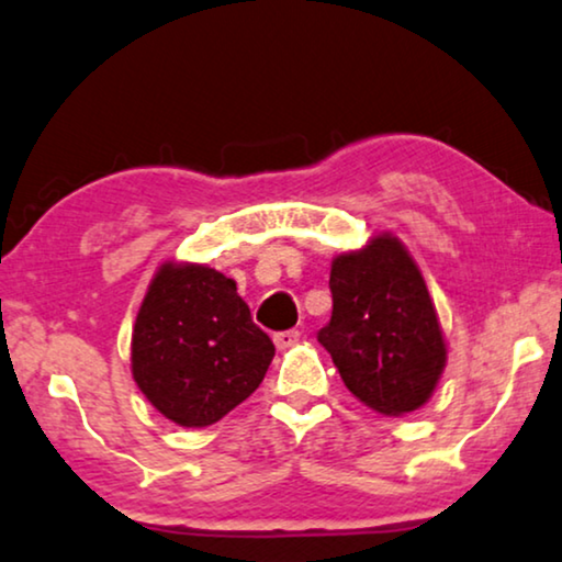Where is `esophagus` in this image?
Listing matches in <instances>:
<instances>
[{
  "instance_id": "1",
  "label": "esophagus",
  "mask_w": 562,
  "mask_h": 562,
  "mask_svg": "<svg viewBox=\"0 0 562 562\" xmlns=\"http://www.w3.org/2000/svg\"><path fill=\"white\" fill-rule=\"evenodd\" d=\"M300 341V330H280V334H274V346L278 349H290V346H295Z\"/></svg>"
}]
</instances>
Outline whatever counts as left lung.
Here are the masks:
<instances>
[{
  "label": "left lung",
  "instance_id": "obj_1",
  "mask_svg": "<svg viewBox=\"0 0 562 562\" xmlns=\"http://www.w3.org/2000/svg\"><path fill=\"white\" fill-rule=\"evenodd\" d=\"M334 313L318 341L349 392L374 413L400 417L436 392L448 346L420 267L382 232L330 265Z\"/></svg>",
  "mask_w": 562,
  "mask_h": 562
}]
</instances>
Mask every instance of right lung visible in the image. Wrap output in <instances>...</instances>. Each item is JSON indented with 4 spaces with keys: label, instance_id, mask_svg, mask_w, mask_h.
I'll return each instance as SVG.
<instances>
[{
    "label": "right lung",
    "instance_id": "1",
    "mask_svg": "<svg viewBox=\"0 0 562 562\" xmlns=\"http://www.w3.org/2000/svg\"><path fill=\"white\" fill-rule=\"evenodd\" d=\"M274 344L236 282L209 265L157 267L132 330V376L157 413L205 428L262 384Z\"/></svg>",
    "mask_w": 562,
    "mask_h": 562
}]
</instances>
